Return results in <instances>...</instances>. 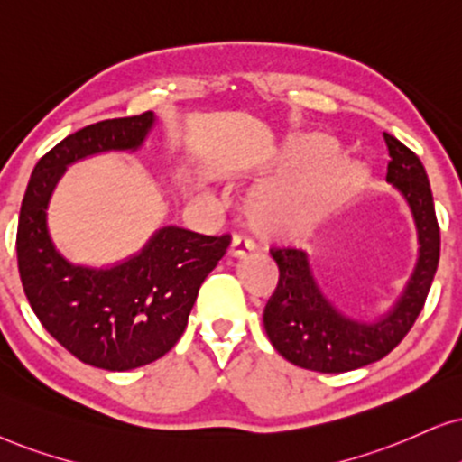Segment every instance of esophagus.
Instances as JSON below:
<instances>
[{"label": "esophagus", "mask_w": 462, "mask_h": 462, "mask_svg": "<svg viewBox=\"0 0 462 462\" xmlns=\"http://www.w3.org/2000/svg\"><path fill=\"white\" fill-rule=\"evenodd\" d=\"M251 251H254V243L247 241V238L241 235L232 236L230 249H227V254H230L232 258H245V255L251 254Z\"/></svg>", "instance_id": "34e87169"}]
</instances>
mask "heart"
Instances as JSON below:
<instances>
[{
	"label": "heart",
	"instance_id": "heart-1",
	"mask_svg": "<svg viewBox=\"0 0 462 462\" xmlns=\"http://www.w3.org/2000/svg\"><path fill=\"white\" fill-rule=\"evenodd\" d=\"M337 143L324 134L291 136L279 155V172L251 194V224L268 236H299L346 204L360 189L365 172L335 155Z\"/></svg>",
	"mask_w": 462,
	"mask_h": 462
}]
</instances>
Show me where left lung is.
<instances>
[{"instance_id": "8db88e82", "label": "left lung", "mask_w": 462, "mask_h": 462, "mask_svg": "<svg viewBox=\"0 0 462 462\" xmlns=\"http://www.w3.org/2000/svg\"><path fill=\"white\" fill-rule=\"evenodd\" d=\"M388 144L386 179L402 191L416 217L420 260L405 294L386 318L358 324L324 299L309 271L307 254L277 247L271 255L279 266V285L264 311V328L273 347L291 365L318 373H346L388 356L405 338L422 311L437 264H439V224L433 191L420 157L383 132Z\"/></svg>"}]
</instances>
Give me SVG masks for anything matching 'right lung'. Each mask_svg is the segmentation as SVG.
Masks as SVG:
<instances>
[{
	"mask_svg": "<svg viewBox=\"0 0 462 462\" xmlns=\"http://www.w3.org/2000/svg\"><path fill=\"white\" fill-rule=\"evenodd\" d=\"M153 113L97 121L40 157L23 196L16 258L25 296L46 332L85 365L130 371L171 352L198 290L224 258L230 235L163 227L147 249L110 271L68 264L52 247L44 208L68 163L108 149H136Z\"/></svg>",
	"mask_w": 462,
	"mask_h": 462,
	"instance_id": "right-lung-1",
	"label": "right lung"
}]
</instances>
